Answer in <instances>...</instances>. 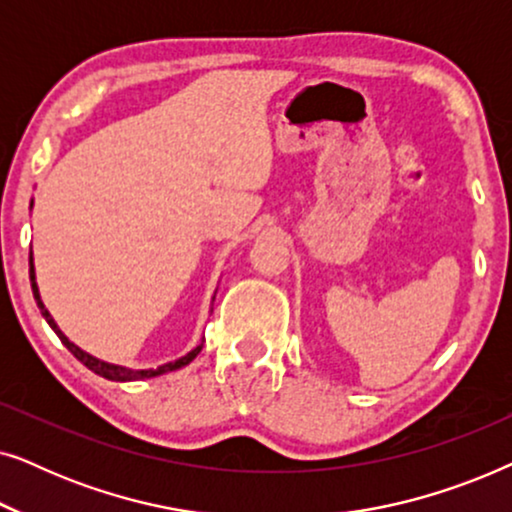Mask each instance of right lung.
Masks as SVG:
<instances>
[{"mask_svg":"<svg viewBox=\"0 0 512 512\" xmlns=\"http://www.w3.org/2000/svg\"><path fill=\"white\" fill-rule=\"evenodd\" d=\"M30 207H32V202H30ZM30 282H32L34 300H37V307L41 310V317H44V319L48 321V326H51L53 331H55V335H58V338L62 340V345H65V347L69 349V352H72V354L76 356V359H79V361L83 363V366L90 368V370H93V373H97L100 377H107V380H114V382L151 380V377L165 375V373H170V370H179V368L188 366V363H191V361L195 359V356H198V354L202 352V342H200V345L193 347L191 352H188L186 356H179V359H174V361H170V363H163V366H158V368H125V366H116V363H109V361L97 359V356L83 352V349H81L79 345H74V342L69 340L67 335L60 331V326L55 324V319L51 317V312L46 310L44 300H41V296H39L37 275H34V258H32V251H30Z\"/></svg>","mask_w":512,"mask_h":512,"instance_id":"obj_1","label":"right lung"}]
</instances>
